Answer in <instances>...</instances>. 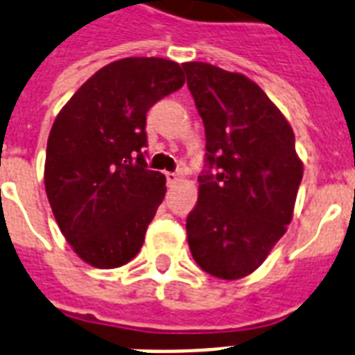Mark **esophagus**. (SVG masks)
I'll return each mask as SVG.
<instances>
[{
    "instance_id": "esophagus-1",
    "label": "esophagus",
    "mask_w": 355,
    "mask_h": 355,
    "mask_svg": "<svg viewBox=\"0 0 355 355\" xmlns=\"http://www.w3.org/2000/svg\"><path fill=\"white\" fill-rule=\"evenodd\" d=\"M166 180H168V184L169 186H175V184L178 182V180H180V175H178V173H166Z\"/></svg>"
}]
</instances>
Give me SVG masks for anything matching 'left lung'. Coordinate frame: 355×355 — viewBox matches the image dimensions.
Segmentation results:
<instances>
[{
    "instance_id": "left-lung-1",
    "label": "left lung",
    "mask_w": 355,
    "mask_h": 355,
    "mask_svg": "<svg viewBox=\"0 0 355 355\" xmlns=\"http://www.w3.org/2000/svg\"><path fill=\"white\" fill-rule=\"evenodd\" d=\"M182 67L207 151L187 243L204 272L235 281L255 272L286 233L302 162L292 125L253 80L211 63Z\"/></svg>"
}]
</instances>
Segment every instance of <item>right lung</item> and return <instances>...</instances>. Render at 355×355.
Listing matches in <instances>:
<instances>
[{"instance_id": "add662e5", "label": "right lung", "mask_w": 355, "mask_h": 355, "mask_svg": "<svg viewBox=\"0 0 355 355\" xmlns=\"http://www.w3.org/2000/svg\"><path fill=\"white\" fill-rule=\"evenodd\" d=\"M184 85L164 58H122L89 78L49 132L45 191L78 257L112 270L137 257L166 195V177L146 168V112Z\"/></svg>"}]
</instances>
